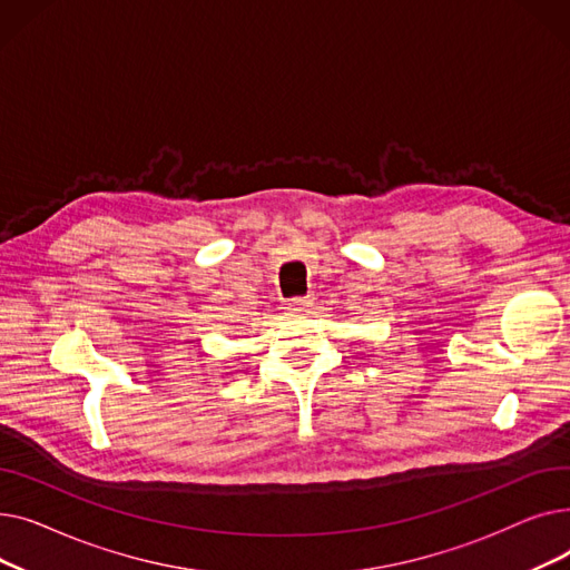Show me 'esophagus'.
I'll return each instance as SVG.
<instances>
[{"instance_id": "esophagus-1", "label": "esophagus", "mask_w": 570, "mask_h": 570, "mask_svg": "<svg viewBox=\"0 0 570 570\" xmlns=\"http://www.w3.org/2000/svg\"><path fill=\"white\" fill-rule=\"evenodd\" d=\"M309 305H312L309 295H295V297H288V301H284L286 309H305Z\"/></svg>"}]
</instances>
